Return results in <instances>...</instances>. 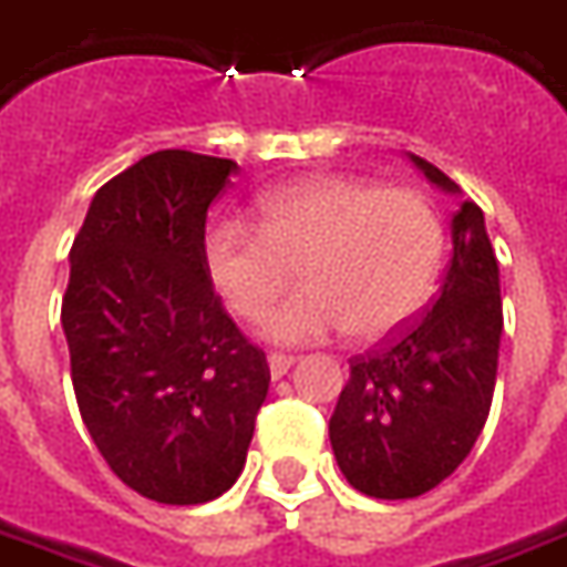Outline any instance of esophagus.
<instances>
[{
	"label": "esophagus",
	"mask_w": 567,
	"mask_h": 567,
	"mask_svg": "<svg viewBox=\"0 0 567 567\" xmlns=\"http://www.w3.org/2000/svg\"><path fill=\"white\" fill-rule=\"evenodd\" d=\"M267 364H270L272 380H282L285 373L291 370V364H295V358L282 355V352H270V355H267Z\"/></svg>",
	"instance_id": "1"
}]
</instances>
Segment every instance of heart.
I'll return each instance as SVG.
<instances>
[{"label": "heart", "instance_id": "1", "mask_svg": "<svg viewBox=\"0 0 567 567\" xmlns=\"http://www.w3.org/2000/svg\"><path fill=\"white\" fill-rule=\"evenodd\" d=\"M258 212L260 224L215 218L203 230V267L243 319L262 312L298 267L305 288L258 321L270 343H316L343 328L361 343L380 340L434 288L443 221L419 190L312 175L267 190Z\"/></svg>", "mask_w": 567, "mask_h": 567}]
</instances>
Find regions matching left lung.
<instances>
[{
  "instance_id": "left-lung-1",
  "label": "left lung",
  "mask_w": 567,
  "mask_h": 567,
  "mask_svg": "<svg viewBox=\"0 0 567 567\" xmlns=\"http://www.w3.org/2000/svg\"><path fill=\"white\" fill-rule=\"evenodd\" d=\"M431 185L462 197L434 163L410 154ZM452 258L434 307L352 358L331 416L343 476L370 498H419L467 458L486 425L504 316L498 260L483 209L462 199L450 221Z\"/></svg>"
}]
</instances>
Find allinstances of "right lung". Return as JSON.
<instances>
[{
    "instance_id": "add662e5",
    "label": "right lung",
    "mask_w": 567,
    "mask_h": 567,
    "mask_svg": "<svg viewBox=\"0 0 567 567\" xmlns=\"http://www.w3.org/2000/svg\"><path fill=\"white\" fill-rule=\"evenodd\" d=\"M236 169L154 151L96 190L69 255L60 321L81 419L117 480L157 504L234 486L270 389L203 267L206 212Z\"/></svg>"
}]
</instances>
